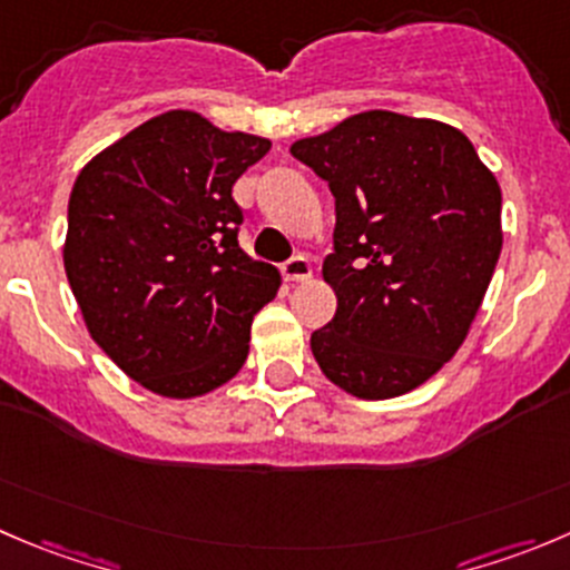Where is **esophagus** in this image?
<instances>
[{
  "label": "esophagus",
  "mask_w": 570,
  "mask_h": 570,
  "mask_svg": "<svg viewBox=\"0 0 570 570\" xmlns=\"http://www.w3.org/2000/svg\"><path fill=\"white\" fill-rule=\"evenodd\" d=\"M281 273H284V278L292 281V284H301V281L312 278V262H308L306 256H292L289 262L281 267Z\"/></svg>",
  "instance_id": "1"
}]
</instances>
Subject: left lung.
Instances as JSON below:
<instances>
[{
  "label": "left lung",
  "mask_w": 570,
  "mask_h": 570,
  "mask_svg": "<svg viewBox=\"0 0 570 570\" xmlns=\"http://www.w3.org/2000/svg\"><path fill=\"white\" fill-rule=\"evenodd\" d=\"M336 200L323 262L336 314L312 334L325 379L384 401L465 342L501 256V189L468 136L392 110L347 116L289 147Z\"/></svg>",
  "instance_id": "obj_1"
}]
</instances>
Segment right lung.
Here are the masks:
<instances>
[{"label":"right lung","mask_w":570,"mask_h":570,"mask_svg":"<svg viewBox=\"0 0 570 570\" xmlns=\"http://www.w3.org/2000/svg\"><path fill=\"white\" fill-rule=\"evenodd\" d=\"M267 153L269 138L167 110L77 175L66 278L91 340L150 392L206 395L245 364L281 275L239 247L230 191Z\"/></svg>","instance_id":"right-lung-1"}]
</instances>
